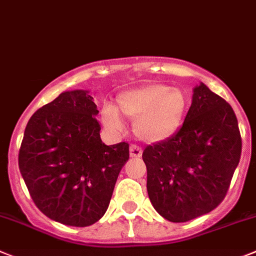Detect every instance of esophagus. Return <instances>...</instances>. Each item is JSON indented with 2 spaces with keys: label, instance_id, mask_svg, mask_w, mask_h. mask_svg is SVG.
Here are the masks:
<instances>
[{
  "label": "esophagus",
  "instance_id": "34e87169",
  "mask_svg": "<svg viewBox=\"0 0 256 256\" xmlns=\"http://www.w3.org/2000/svg\"><path fill=\"white\" fill-rule=\"evenodd\" d=\"M128 152H130V156L131 158H140L142 156V148H139V146H136V145H130V149H128Z\"/></svg>",
  "mask_w": 256,
  "mask_h": 256
}]
</instances>
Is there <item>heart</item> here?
I'll return each instance as SVG.
<instances>
[{"mask_svg": "<svg viewBox=\"0 0 256 256\" xmlns=\"http://www.w3.org/2000/svg\"><path fill=\"white\" fill-rule=\"evenodd\" d=\"M188 110V96L180 88L164 84L142 85L120 93L116 108L106 106L103 122L110 128L121 130L122 117L135 120L134 132L149 144L162 142L178 131Z\"/></svg>", "mask_w": 256, "mask_h": 256, "instance_id": "b5f03b06", "label": "heart"}]
</instances>
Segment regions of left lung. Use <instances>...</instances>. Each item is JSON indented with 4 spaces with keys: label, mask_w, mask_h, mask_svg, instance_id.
<instances>
[{
    "label": "left lung",
    "mask_w": 256,
    "mask_h": 256,
    "mask_svg": "<svg viewBox=\"0 0 256 256\" xmlns=\"http://www.w3.org/2000/svg\"><path fill=\"white\" fill-rule=\"evenodd\" d=\"M236 114L200 82L182 126L142 152L152 206L170 222H188L224 199L241 156Z\"/></svg>",
    "instance_id": "1"
}]
</instances>
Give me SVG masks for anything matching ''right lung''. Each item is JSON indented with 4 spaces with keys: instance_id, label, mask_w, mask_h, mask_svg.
Returning <instances> with one entry per match:
<instances>
[{
    "instance_id": "right-lung-1",
    "label": "right lung",
    "mask_w": 256,
    "mask_h": 256,
    "mask_svg": "<svg viewBox=\"0 0 256 256\" xmlns=\"http://www.w3.org/2000/svg\"><path fill=\"white\" fill-rule=\"evenodd\" d=\"M89 90H68L39 108L24 131L20 174L48 218L86 227L103 217L128 144L106 145Z\"/></svg>"
}]
</instances>
